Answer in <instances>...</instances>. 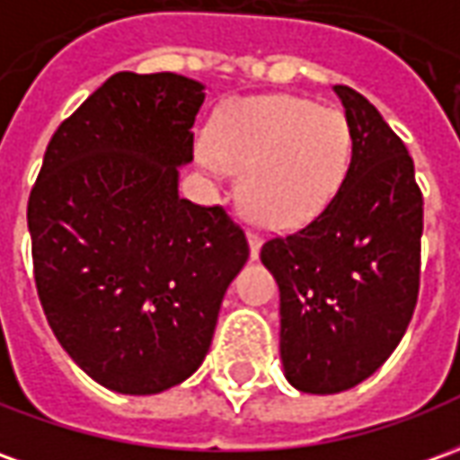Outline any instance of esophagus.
<instances>
[{"label":"esophagus","mask_w":460,"mask_h":460,"mask_svg":"<svg viewBox=\"0 0 460 460\" xmlns=\"http://www.w3.org/2000/svg\"><path fill=\"white\" fill-rule=\"evenodd\" d=\"M248 245H250V258H258V255H261V245H262L261 235L250 230V233H248Z\"/></svg>","instance_id":"1"}]
</instances>
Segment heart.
I'll return each mask as SVG.
<instances>
[{
    "instance_id": "heart-1",
    "label": "heart",
    "mask_w": 460,
    "mask_h": 460,
    "mask_svg": "<svg viewBox=\"0 0 460 460\" xmlns=\"http://www.w3.org/2000/svg\"><path fill=\"white\" fill-rule=\"evenodd\" d=\"M350 128L341 110L293 94L233 102L198 163L215 177L243 172V205L262 227L285 230L313 220L335 198L350 164Z\"/></svg>"
}]
</instances>
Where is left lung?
Segmentation results:
<instances>
[{
	"instance_id": "1",
	"label": "left lung",
	"mask_w": 460,
	"mask_h": 460,
	"mask_svg": "<svg viewBox=\"0 0 460 460\" xmlns=\"http://www.w3.org/2000/svg\"><path fill=\"white\" fill-rule=\"evenodd\" d=\"M353 155L335 198L303 230L270 237L262 265L280 288V360L303 394H341L388 360L413 318L423 195L403 139L345 84Z\"/></svg>"
}]
</instances>
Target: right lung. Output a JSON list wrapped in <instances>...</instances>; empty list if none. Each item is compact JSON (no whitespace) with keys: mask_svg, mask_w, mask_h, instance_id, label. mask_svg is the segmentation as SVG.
<instances>
[{"mask_svg":"<svg viewBox=\"0 0 460 460\" xmlns=\"http://www.w3.org/2000/svg\"><path fill=\"white\" fill-rule=\"evenodd\" d=\"M202 90L172 72H117L57 128L30 192L47 323L79 368L117 394H160L199 368L250 255L220 205L177 192Z\"/></svg>","mask_w":460,"mask_h":460,"instance_id":"1","label":"right lung"}]
</instances>
